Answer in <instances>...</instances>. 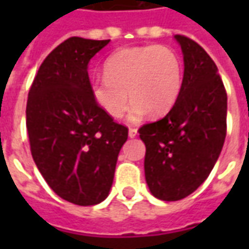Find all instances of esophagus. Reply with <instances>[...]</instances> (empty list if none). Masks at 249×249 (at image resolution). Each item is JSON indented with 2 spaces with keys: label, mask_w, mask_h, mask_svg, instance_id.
I'll return each mask as SVG.
<instances>
[{
  "label": "esophagus",
  "mask_w": 249,
  "mask_h": 249,
  "mask_svg": "<svg viewBox=\"0 0 249 249\" xmlns=\"http://www.w3.org/2000/svg\"><path fill=\"white\" fill-rule=\"evenodd\" d=\"M137 136V129H134V127H130L129 129V137L130 139H134Z\"/></svg>",
  "instance_id": "esophagus-1"
}]
</instances>
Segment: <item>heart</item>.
I'll list each match as a JSON object with an SVG mask.
<instances>
[{
    "label": "heart",
    "mask_w": 249,
    "mask_h": 249,
    "mask_svg": "<svg viewBox=\"0 0 249 249\" xmlns=\"http://www.w3.org/2000/svg\"><path fill=\"white\" fill-rule=\"evenodd\" d=\"M104 73L105 77L92 82L91 94L110 118H120L124 113L129 97L130 120H140L147 110L152 115L166 113L183 87L180 58L165 45L120 50L107 59Z\"/></svg>",
    "instance_id": "b5f03b06"
}]
</instances>
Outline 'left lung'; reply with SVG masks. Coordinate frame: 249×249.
I'll list each match as a JSON object with an SVG mask.
<instances>
[{
    "instance_id": "left-lung-1",
    "label": "left lung",
    "mask_w": 249,
    "mask_h": 249,
    "mask_svg": "<svg viewBox=\"0 0 249 249\" xmlns=\"http://www.w3.org/2000/svg\"><path fill=\"white\" fill-rule=\"evenodd\" d=\"M184 55L180 95L165 118L139 129L145 144L144 170L152 196L178 201L212 172L227 131V92L217 66L186 36H175Z\"/></svg>"
}]
</instances>
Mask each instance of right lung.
<instances>
[{"label": "right lung", "mask_w": 249, "mask_h": 249, "mask_svg": "<svg viewBox=\"0 0 249 249\" xmlns=\"http://www.w3.org/2000/svg\"><path fill=\"white\" fill-rule=\"evenodd\" d=\"M109 40L71 37L48 53L29 90L30 151L53 191L80 206L102 202L129 129L97 105L87 72Z\"/></svg>", "instance_id": "obj_1"}]
</instances>
